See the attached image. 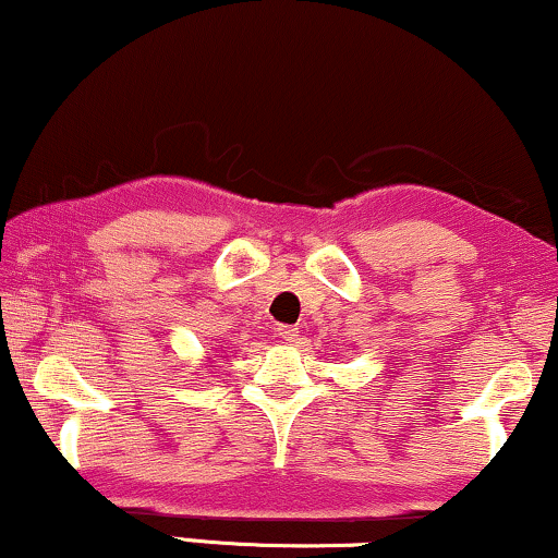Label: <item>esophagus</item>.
Returning a JSON list of instances; mask_svg holds the SVG:
<instances>
[{"label": "esophagus", "instance_id": "1", "mask_svg": "<svg viewBox=\"0 0 558 558\" xmlns=\"http://www.w3.org/2000/svg\"><path fill=\"white\" fill-rule=\"evenodd\" d=\"M277 335H279L281 340L292 342V345H294L296 340H300V330H296V327H292V325H279L277 327Z\"/></svg>", "mask_w": 558, "mask_h": 558}]
</instances>
